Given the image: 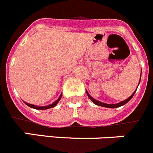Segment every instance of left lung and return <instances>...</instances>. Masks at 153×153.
Returning <instances> with one entry per match:
<instances>
[{
	"instance_id": "1",
	"label": "left lung",
	"mask_w": 153,
	"mask_h": 153,
	"mask_svg": "<svg viewBox=\"0 0 153 153\" xmlns=\"http://www.w3.org/2000/svg\"><path fill=\"white\" fill-rule=\"evenodd\" d=\"M141 73H142V70H141ZM140 78H141V77H140ZM140 82H139V85H140ZM139 85H138V86H139ZM137 88H138V87H137ZM136 91H137V90H136L134 92H133V94H132V95L130 96V97H129L127 99H126V100H123V101H120V102L117 103V104H105V103L100 102V101H99V100H96V99L93 98V97H92L91 96L90 94H89V93L88 91H87V90H86V93H87V94H88V97L89 98H90V100H91V101L94 103V104H96V105L100 106V107H108V108H117V107H120V106H123V105H124V104H126V103L128 102V101H130V100H131V98L133 97V95H134V94L136 93Z\"/></svg>"
}]
</instances>
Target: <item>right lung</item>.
<instances>
[{
  "mask_svg": "<svg viewBox=\"0 0 153 153\" xmlns=\"http://www.w3.org/2000/svg\"><path fill=\"white\" fill-rule=\"evenodd\" d=\"M62 97V94H60V96L59 97V98L57 99V100L55 101V102H53V104H49V105L47 106H36V105H34V104H29V103H27L25 102V104H27V106H29L30 107H31V108H33V109H36V110H46V109H49V108H52V107H54L55 106H56V104L59 103V101L60 100V99H61Z\"/></svg>",
  "mask_w": 153,
  "mask_h": 153,
  "instance_id": "obj_1",
  "label": "right lung"
}]
</instances>
